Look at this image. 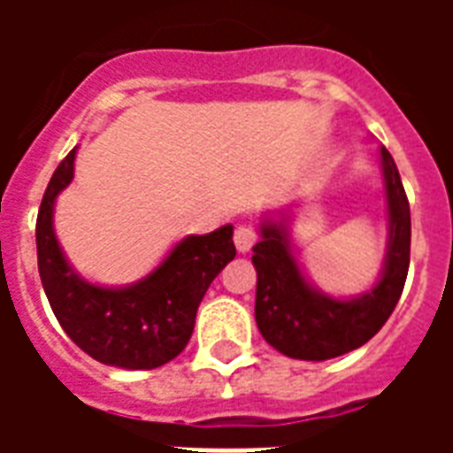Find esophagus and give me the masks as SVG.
I'll return each mask as SVG.
<instances>
[{
	"label": "esophagus",
	"instance_id": "esophagus-1",
	"mask_svg": "<svg viewBox=\"0 0 453 453\" xmlns=\"http://www.w3.org/2000/svg\"><path fill=\"white\" fill-rule=\"evenodd\" d=\"M233 240H235L237 252H250L257 242V230L252 226H237Z\"/></svg>",
	"mask_w": 453,
	"mask_h": 453
}]
</instances>
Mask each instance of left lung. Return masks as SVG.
<instances>
[{"label": "left lung", "mask_w": 453, "mask_h": 453, "mask_svg": "<svg viewBox=\"0 0 453 453\" xmlns=\"http://www.w3.org/2000/svg\"><path fill=\"white\" fill-rule=\"evenodd\" d=\"M388 245L379 281L354 298H334L315 288L291 245L286 211L266 213L259 242L252 247L257 269L255 320L274 349L291 359L325 361L342 357L379 333L398 305L410 266V203L398 167L383 145L379 150Z\"/></svg>", "instance_id": "obj_1"}]
</instances>
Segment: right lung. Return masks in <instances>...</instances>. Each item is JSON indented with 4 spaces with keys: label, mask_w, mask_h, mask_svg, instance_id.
<instances>
[{
    "label": "right lung",
    "mask_w": 453,
    "mask_h": 453,
    "mask_svg": "<svg viewBox=\"0 0 453 453\" xmlns=\"http://www.w3.org/2000/svg\"><path fill=\"white\" fill-rule=\"evenodd\" d=\"M74 155L77 148L53 172L35 220L43 291L67 337L92 359L119 369H157L184 351L198 303L220 269L233 262V226L179 240L135 284H89L67 262L53 227L55 198L73 181Z\"/></svg>",
    "instance_id": "obj_1"
}]
</instances>
